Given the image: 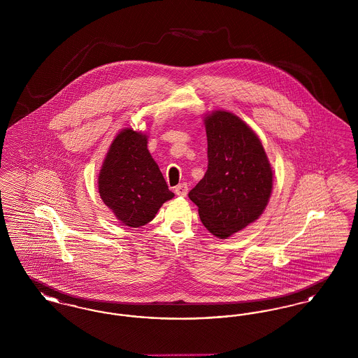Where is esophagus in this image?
I'll return each instance as SVG.
<instances>
[{"label":"esophagus","mask_w":358,"mask_h":358,"mask_svg":"<svg viewBox=\"0 0 358 358\" xmlns=\"http://www.w3.org/2000/svg\"><path fill=\"white\" fill-rule=\"evenodd\" d=\"M174 192H176V194L180 196V197H185L187 193V184H180V185H177V187H174Z\"/></svg>","instance_id":"esophagus-1"}]
</instances>
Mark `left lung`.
<instances>
[{
	"label": "left lung",
	"mask_w": 358,
	"mask_h": 358,
	"mask_svg": "<svg viewBox=\"0 0 358 358\" xmlns=\"http://www.w3.org/2000/svg\"><path fill=\"white\" fill-rule=\"evenodd\" d=\"M208 169L189 192L205 228L227 238L255 222L270 201L273 174L255 131L238 115L215 110L204 117Z\"/></svg>",
	"instance_id": "1"
}]
</instances>
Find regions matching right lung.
Masks as SVG:
<instances>
[{"instance_id": "add662e5", "label": "right lung", "mask_w": 358, "mask_h": 358, "mask_svg": "<svg viewBox=\"0 0 358 358\" xmlns=\"http://www.w3.org/2000/svg\"><path fill=\"white\" fill-rule=\"evenodd\" d=\"M98 187L103 203L130 228L152 222L162 204L174 197L148 150V136L131 127L120 130L110 145Z\"/></svg>"}]
</instances>
